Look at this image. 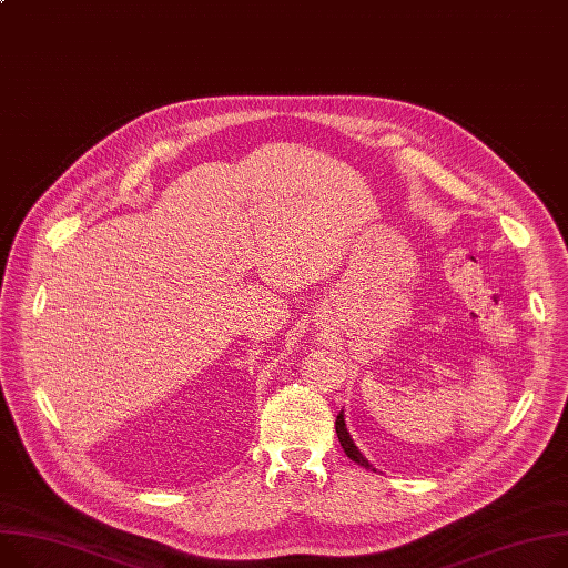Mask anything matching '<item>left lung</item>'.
Instances as JSON below:
<instances>
[{
	"mask_svg": "<svg viewBox=\"0 0 568 568\" xmlns=\"http://www.w3.org/2000/svg\"><path fill=\"white\" fill-rule=\"evenodd\" d=\"M335 434H337V438H339V445H343V449H345V455H347L352 462H356L358 466H363V468H367V470H374V468L367 464V459L361 455L358 447L354 445V440H352V436H349V432H347V425H345L343 410H339L337 418H335Z\"/></svg>",
	"mask_w": 568,
	"mask_h": 568,
	"instance_id": "obj_1",
	"label": "left lung"
}]
</instances>
